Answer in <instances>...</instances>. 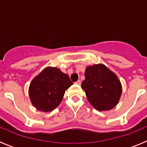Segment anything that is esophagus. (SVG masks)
Segmentation results:
<instances>
[{"instance_id":"esophagus-1","label":"esophagus","mask_w":147,"mask_h":147,"mask_svg":"<svg viewBox=\"0 0 147 147\" xmlns=\"http://www.w3.org/2000/svg\"><path fill=\"white\" fill-rule=\"evenodd\" d=\"M75 84H76V85H80V84H81V81H80V80H77V81L75 82Z\"/></svg>"}]
</instances>
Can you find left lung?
Segmentation results:
<instances>
[{"label": "left lung", "instance_id": "1", "mask_svg": "<svg viewBox=\"0 0 147 147\" xmlns=\"http://www.w3.org/2000/svg\"><path fill=\"white\" fill-rule=\"evenodd\" d=\"M82 88L88 102L98 111L110 110L117 105L122 92L117 76L105 65L87 67Z\"/></svg>", "mask_w": 147, "mask_h": 147}]
</instances>
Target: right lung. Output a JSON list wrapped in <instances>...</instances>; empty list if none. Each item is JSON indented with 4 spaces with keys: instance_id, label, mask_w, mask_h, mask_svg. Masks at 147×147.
<instances>
[{
    "instance_id": "1",
    "label": "right lung",
    "mask_w": 147,
    "mask_h": 147,
    "mask_svg": "<svg viewBox=\"0 0 147 147\" xmlns=\"http://www.w3.org/2000/svg\"><path fill=\"white\" fill-rule=\"evenodd\" d=\"M72 85L68 75L59 68L45 67L30 84V100L38 110L50 112L58 107L65 90Z\"/></svg>"
}]
</instances>
